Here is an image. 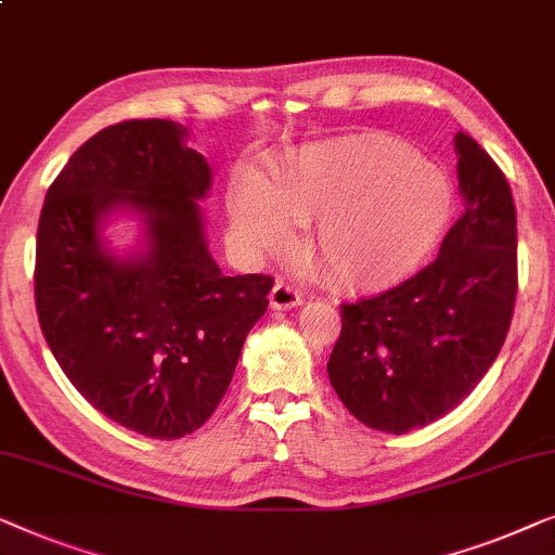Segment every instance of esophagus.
Masks as SVG:
<instances>
[{
  "mask_svg": "<svg viewBox=\"0 0 555 555\" xmlns=\"http://www.w3.org/2000/svg\"><path fill=\"white\" fill-rule=\"evenodd\" d=\"M269 304L274 311L296 309L301 304V294H299V288L286 284V281H276L274 288H271V294H269Z\"/></svg>",
  "mask_w": 555,
  "mask_h": 555,
  "instance_id": "esophagus-1",
  "label": "esophagus"
}]
</instances>
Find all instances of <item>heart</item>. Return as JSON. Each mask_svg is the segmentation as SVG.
<instances>
[{
  "mask_svg": "<svg viewBox=\"0 0 555 555\" xmlns=\"http://www.w3.org/2000/svg\"><path fill=\"white\" fill-rule=\"evenodd\" d=\"M452 193L442 173L385 135L307 145L276 168L271 185L241 176L229 214L254 254L292 246L309 225L307 256L341 288L370 292L408 279L448 229Z\"/></svg>",
  "mask_w": 555,
  "mask_h": 555,
  "instance_id": "1",
  "label": "heart"
}]
</instances>
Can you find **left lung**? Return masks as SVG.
Masks as SVG:
<instances>
[{"instance_id": "8db88e82", "label": "left lung", "mask_w": 555, "mask_h": 555, "mask_svg": "<svg viewBox=\"0 0 555 555\" xmlns=\"http://www.w3.org/2000/svg\"><path fill=\"white\" fill-rule=\"evenodd\" d=\"M465 210L430 267L370 299L341 304L330 382L372 430L410 433L455 410L501 352L518 292L511 185L455 132Z\"/></svg>"}]
</instances>
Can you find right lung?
Masks as SVG:
<instances>
[{"mask_svg":"<svg viewBox=\"0 0 555 555\" xmlns=\"http://www.w3.org/2000/svg\"><path fill=\"white\" fill-rule=\"evenodd\" d=\"M173 120H128L77 147L44 196L35 301L54 359L92 408L138 435L176 440L214 415L274 279L225 276L201 203L208 160ZM139 244L109 246L115 217Z\"/></svg>","mask_w":555,"mask_h":555,"instance_id":"add662e5","label":"right lung"}]
</instances>
